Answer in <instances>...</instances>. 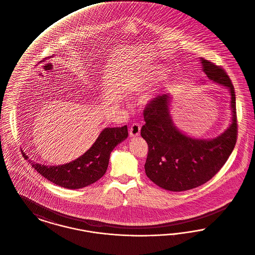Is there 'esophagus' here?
Segmentation results:
<instances>
[{"label":"esophagus","instance_id":"34e87169","mask_svg":"<svg viewBox=\"0 0 255 255\" xmlns=\"http://www.w3.org/2000/svg\"><path fill=\"white\" fill-rule=\"evenodd\" d=\"M140 133V125L137 123H134L129 130V134L130 136H137Z\"/></svg>","mask_w":255,"mask_h":255}]
</instances>
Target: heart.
Here are the masks:
<instances>
[{
  "label": "heart",
  "mask_w": 255,
  "mask_h": 255,
  "mask_svg": "<svg viewBox=\"0 0 255 255\" xmlns=\"http://www.w3.org/2000/svg\"><path fill=\"white\" fill-rule=\"evenodd\" d=\"M162 75H163V70H162V69H159V70L156 71V73H155L154 75L152 76V78L149 79V81H154V80L160 79V78L162 77ZM149 81H145L143 85H144V86H145V85H149Z\"/></svg>",
  "instance_id": "obj_1"
}]
</instances>
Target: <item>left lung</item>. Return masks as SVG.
Masks as SVG:
<instances>
[{
  "instance_id": "8db88e82",
  "label": "left lung",
  "mask_w": 255,
  "mask_h": 255,
  "mask_svg": "<svg viewBox=\"0 0 255 255\" xmlns=\"http://www.w3.org/2000/svg\"><path fill=\"white\" fill-rule=\"evenodd\" d=\"M202 71L211 81L225 87L230 96L231 123L214 138H196L186 135L175 126L167 93L151 102L144 110L140 135L148 144L144 165L147 177L157 186L171 192H183L209 181L227 161L237 139L235 90L225 70L200 59Z\"/></svg>"
}]
</instances>
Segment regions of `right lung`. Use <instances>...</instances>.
I'll return each mask as SVG.
<instances>
[{
	"mask_svg": "<svg viewBox=\"0 0 255 255\" xmlns=\"http://www.w3.org/2000/svg\"><path fill=\"white\" fill-rule=\"evenodd\" d=\"M128 136L127 126L105 128L90 149L74 161L60 165H46L30 160L22 151L26 160L46 179L66 189H81L100 179L107 171L110 155L114 148Z\"/></svg>",
	"mask_w": 255,
	"mask_h": 255,
	"instance_id": "1",
	"label": "right lung"
}]
</instances>
